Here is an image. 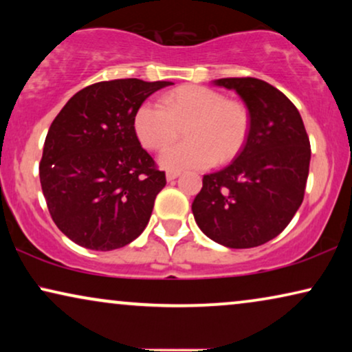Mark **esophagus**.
Returning <instances> with one entry per match:
<instances>
[{
    "label": "esophagus",
    "instance_id": "esophagus-1",
    "mask_svg": "<svg viewBox=\"0 0 352 352\" xmlns=\"http://www.w3.org/2000/svg\"><path fill=\"white\" fill-rule=\"evenodd\" d=\"M179 175H181L179 171H168L166 173V181H175Z\"/></svg>",
    "mask_w": 352,
    "mask_h": 352
}]
</instances>
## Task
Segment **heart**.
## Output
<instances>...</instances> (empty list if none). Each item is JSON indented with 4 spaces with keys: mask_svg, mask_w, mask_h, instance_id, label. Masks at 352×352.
<instances>
[{
    "mask_svg": "<svg viewBox=\"0 0 352 352\" xmlns=\"http://www.w3.org/2000/svg\"><path fill=\"white\" fill-rule=\"evenodd\" d=\"M187 124L190 126H186ZM134 131L148 148H162L186 126V143L163 148L158 163L165 170H204L226 163L247 142L250 113L239 100H228L206 86H186L163 96V105L147 100L134 113Z\"/></svg>",
    "mask_w": 352,
    "mask_h": 352,
    "instance_id": "heart-1",
    "label": "heart"
}]
</instances>
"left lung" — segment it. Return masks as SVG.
<instances>
[{
    "mask_svg": "<svg viewBox=\"0 0 352 352\" xmlns=\"http://www.w3.org/2000/svg\"><path fill=\"white\" fill-rule=\"evenodd\" d=\"M247 105L250 133L235 160L204 176L192 204L206 237L229 248H253L277 237L302 204L311 146L300 112L258 78H221Z\"/></svg>",
    "mask_w": 352,
    "mask_h": 352,
    "instance_id": "obj_1",
    "label": "left lung"
}]
</instances>
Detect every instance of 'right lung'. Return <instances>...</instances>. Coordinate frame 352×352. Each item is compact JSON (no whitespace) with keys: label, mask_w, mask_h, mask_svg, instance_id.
I'll return each instance as SVG.
<instances>
[{"label":"right lung","mask_w":352,"mask_h":352,"mask_svg":"<svg viewBox=\"0 0 352 352\" xmlns=\"http://www.w3.org/2000/svg\"><path fill=\"white\" fill-rule=\"evenodd\" d=\"M171 81L124 78L78 91L47 131L40 181L57 228L80 247L109 252L138 239L165 173L141 147L134 113Z\"/></svg>","instance_id":"obj_1"}]
</instances>
